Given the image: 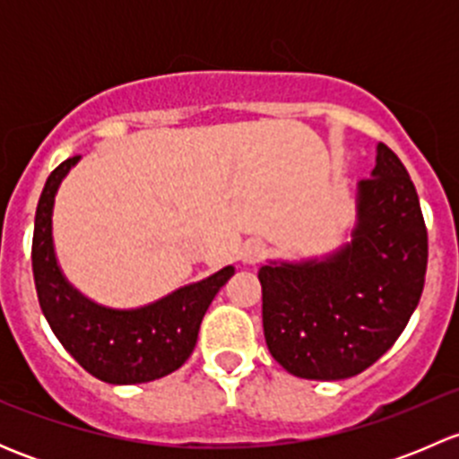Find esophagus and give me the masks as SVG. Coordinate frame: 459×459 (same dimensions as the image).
<instances>
[{"label":"esophagus","instance_id":"obj_1","mask_svg":"<svg viewBox=\"0 0 459 459\" xmlns=\"http://www.w3.org/2000/svg\"><path fill=\"white\" fill-rule=\"evenodd\" d=\"M264 255H266V247H264L259 239H251V242L244 244L242 253H239V259H242L244 264H257L262 262Z\"/></svg>","mask_w":459,"mask_h":459}]
</instances>
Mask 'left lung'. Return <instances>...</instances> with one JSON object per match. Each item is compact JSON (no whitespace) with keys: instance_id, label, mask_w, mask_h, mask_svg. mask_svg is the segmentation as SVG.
Listing matches in <instances>:
<instances>
[{"instance_id":"8db88e82","label":"left lung","mask_w":459,"mask_h":459,"mask_svg":"<svg viewBox=\"0 0 459 459\" xmlns=\"http://www.w3.org/2000/svg\"><path fill=\"white\" fill-rule=\"evenodd\" d=\"M371 175L358 184L351 244L257 273L268 351L298 377L362 373L395 344L422 298L429 235L418 191L386 143Z\"/></svg>"}]
</instances>
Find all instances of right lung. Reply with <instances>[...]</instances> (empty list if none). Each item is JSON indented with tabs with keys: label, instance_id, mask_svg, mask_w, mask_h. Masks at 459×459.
<instances>
[{
	"label": "right lung",
	"instance_id": "add662e5",
	"mask_svg": "<svg viewBox=\"0 0 459 459\" xmlns=\"http://www.w3.org/2000/svg\"><path fill=\"white\" fill-rule=\"evenodd\" d=\"M80 155L68 157L46 179L32 233V277L44 317L82 368L108 384H142L178 371L195 349L204 313L233 277L226 266L148 307L115 311L86 299L57 266L53 248V204Z\"/></svg>",
	"mask_w": 459,
	"mask_h": 459
}]
</instances>
